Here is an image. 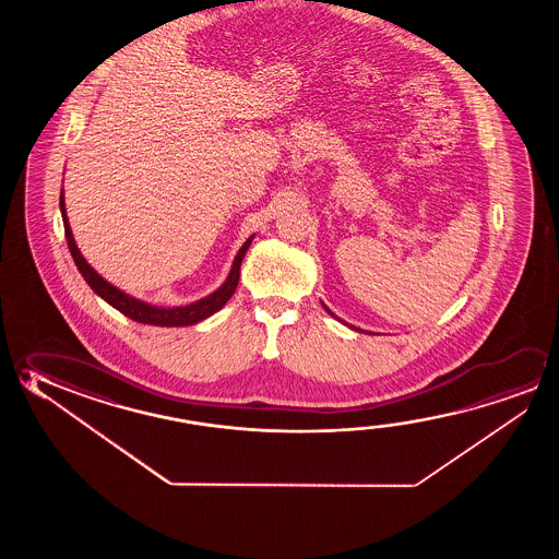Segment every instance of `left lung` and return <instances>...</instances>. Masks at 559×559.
I'll list each match as a JSON object with an SVG mask.
<instances>
[{"label":"left lung","mask_w":559,"mask_h":559,"mask_svg":"<svg viewBox=\"0 0 559 559\" xmlns=\"http://www.w3.org/2000/svg\"><path fill=\"white\" fill-rule=\"evenodd\" d=\"M323 308H325V311H328V313H330V316H333V318H335V313H333V311H331L330 308H328V306H325V304H323ZM337 320H338V318H337ZM338 321H343V320H338ZM343 323H345V321H343ZM345 325H347V323H345ZM348 328H350V330L358 331L357 328H355V325H348Z\"/></svg>","instance_id":"obj_1"}]
</instances>
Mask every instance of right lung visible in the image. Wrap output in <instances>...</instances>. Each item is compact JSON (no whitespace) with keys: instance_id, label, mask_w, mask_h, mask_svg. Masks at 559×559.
<instances>
[{"instance_id":"add662e5","label":"right lung","mask_w":559,"mask_h":559,"mask_svg":"<svg viewBox=\"0 0 559 559\" xmlns=\"http://www.w3.org/2000/svg\"><path fill=\"white\" fill-rule=\"evenodd\" d=\"M60 212H62V221H64L66 239H68V248L70 253L74 257L75 266L78 271L82 273L85 283L92 286L93 293L97 296H102L105 302L110 304L115 310H119L120 313H124L130 320L138 321V323H147V325H159V328H185V325H194L199 321L211 318L212 313L222 310L224 304L228 302L231 298V294L236 293L239 283V266L241 261L246 257L251 241L255 236L248 238V241L239 248L238 255L231 263L229 269V275L221 288H216L214 293L204 296L197 302L187 304V306H175V308H162V306H154V304L144 302V300H138L130 294L122 293L120 288H117L115 284H110L109 281H105L95 269H93L85 257L82 255V251L75 246L74 234L70 228V222H68V214H66V202H64V189L60 192Z\"/></svg>"}]
</instances>
